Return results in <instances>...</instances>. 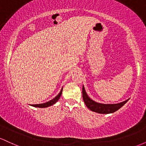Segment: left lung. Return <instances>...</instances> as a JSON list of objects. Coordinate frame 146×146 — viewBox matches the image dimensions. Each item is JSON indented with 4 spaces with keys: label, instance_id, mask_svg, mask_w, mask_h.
<instances>
[{
    "label": "left lung",
    "instance_id": "left-lung-1",
    "mask_svg": "<svg viewBox=\"0 0 146 146\" xmlns=\"http://www.w3.org/2000/svg\"><path fill=\"white\" fill-rule=\"evenodd\" d=\"M82 97L84 102L87 108H89L92 111L101 114H109L114 113V112L119 109L120 108H121L129 100L128 99L124 102L119 104H104L98 103V102H95L93 100H92L87 95L84 86L82 87Z\"/></svg>",
    "mask_w": 146,
    "mask_h": 146
}]
</instances>
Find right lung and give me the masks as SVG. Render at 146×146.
Masks as SVG:
<instances>
[{"instance_id":"1","label":"right lung","mask_w":146,"mask_h":146,"mask_svg":"<svg viewBox=\"0 0 146 146\" xmlns=\"http://www.w3.org/2000/svg\"><path fill=\"white\" fill-rule=\"evenodd\" d=\"M62 88L61 91L60 92L59 94L57 95L56 98H53V100H50L49 102H46V103H44V104H32L31 106H34V107H38V108H46V107H48V106H50L53 105L54 104H56V102L58 101V100H59L60 96H61V95H62Z\"/></svg>"}]
</instances>
